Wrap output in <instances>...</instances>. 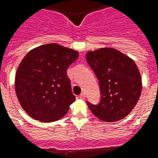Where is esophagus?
<instances>
[{
  "label": "esophagus",
  "instance_id": "1",
  "mask_svg": "<svg viewBox=\"0 0 158 158\" xmlns=\"http://www.w3.org/2000/svg\"><path fill=\"white\" fill-rule=\"evenodd\" d=\"M79 98H81V99H84V98H85V94H84V93H82L81 94L79 95Z\"/></svg>",
  "mask_w": 158,
  "mask_h": 158
}]
</instances>
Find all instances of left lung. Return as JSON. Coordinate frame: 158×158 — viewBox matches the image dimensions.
Here are the masks:
<instances>
[{
  "instance_id": "obj_1",
  "label": "left lung",
  "mask_w": 158,
  "mask_h": 158,
  "mask_svg": "<svg viewBox=\"0 0 158 158\" xmlns=\"http://www.w3.org/2000/svg\"><path fill=\"white\" fill-rule=\"evenodd\" d=\"M86 60L97 76L101 94L98 104L87 102L90 111L105 122L127 116L142 92V79L135 62L113 48L89 51Z\"/></svg>"
}]
</instances>
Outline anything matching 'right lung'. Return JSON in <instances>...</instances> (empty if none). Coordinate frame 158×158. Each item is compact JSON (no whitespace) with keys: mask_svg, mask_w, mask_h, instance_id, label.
Masks as SVG:
<instances>
[{"mask_svg":"<svg viewBox=\"0 0 158 158\" xmlns=\"http://www.w3.org/2000/svg\"><path fill=\"white\" fill-rule=\"evenodd\" d=\"M79 57L58 44L36 47L24 57L15 79L16 96L29 116L42 122L63 118L75 100L67 69Z\"/></svg>","mask_w":158,"mask_h":158,"instance_id":"right-lung-1","label":"right lung"}]
</instances>
